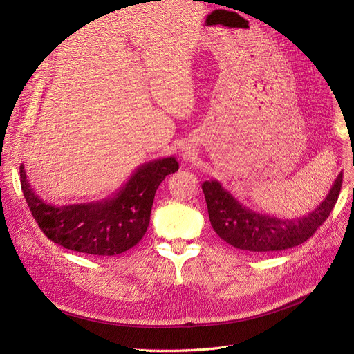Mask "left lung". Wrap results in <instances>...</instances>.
Wrapping results in <instances>:
<instances>
[{"label": "left lung", "mask_w": 354, "mask_h": 354, "mask_svg": "<svg viewBox=\"0 0 354 354\" xmlns=\"http://www.w3.org/2000/svg\"><path fill=\"white\" fill-rule=\"evenodd\" d=\"M343 173L338 174L319 206L299 219H279L256 214L226 192L218 181L202 185L212 228L230 245L252 251H281L305 243L330 216L342 190Z\"/></svg>", "instance_id": "8db88e82"}]
</instances>
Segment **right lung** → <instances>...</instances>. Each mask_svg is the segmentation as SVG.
<instances>
[{"label":"right lung","instance_id":"add662e5","mask_svg":"<svg viewBox=\"0 0 354 354\" xmlns=\"http://www.w3.org/2000/svg\"><path fill=\"white\" fill-rule=\"evenodd\" d=\"M177 169L174 157L155 160L140 165L110 199L59 207L45 203L32 190L23 165L20 181L35 221L50 241L93 256H115L142 239L149 225L155 192Z\"/></svg>","mask_w":354,"mask_h":354}]
</instances>
